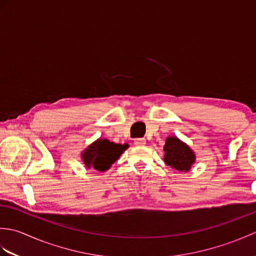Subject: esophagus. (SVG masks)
Segmentation results:
<instances>
[{
    "label": "esophagus",
    "instance_id": "obj_1",
    "mask_svg": "<svg viewBox=\"0 0 256 256\" xmlns=\"http://www.w3.org/2000/svg\"><path fill=\"white\" fill-rule=\"evenodd\" d=\"M134 144L136 145V146H143V145L146 144V140L143 138H135V140H134Z\"/></svg>",
    "mask_w": 256,
    "mask_h": 256
}]
</instances>
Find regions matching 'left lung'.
Masks as SVG:
<instances>
[{"label":"left lung","mask_w":256,"mask_h":256,"mask_svg":"<svg viewBox=\"0 0 256 256\" xmlns=\"http://www.w3.org/2000/svg\"><path fill=\"white\" fill-rule=\"evenodd\" d=\"M164 160L168 166L179 172H188L194 162V154L177 138H168L164 146Z\"/></svg>","instance_id":"8db88e82"}]
</instances>
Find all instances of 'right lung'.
Wrapping results in <instances>:
<instances>
[{"label": "right lung", "mask_w": 256, "mask_h": 256, "mask_svg": "<svg viewBox=\"0 0 256 256\" xmlns=\"http://www.w3.org/2000/svg\"><path fill=\"white\" fill-rule=\"evenodd\" d=\"M128 148V144H116L106 138H100L84 152L82 160L86 168L106 172Z\"/></svg>", "instance_id": "1"}]
</instances>
